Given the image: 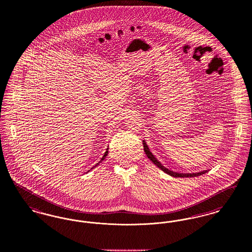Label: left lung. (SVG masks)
<instances>
[{"instance_id":"1","label":"left lung","mask_w":252,"mask_h":252,"mask_svg":"<svg viewBox=\"0 0 252 252\" xmlns=\"http://www.w3.org/2000/svg\"><path fill=\"white\" fill-rule=\"evenodd\" d=\"M143 144H144V152H145L147 158H148L155 165H157L159 169H161L164 173H166V174H168V175L171 176V177H174V178H193V177L201 176V175L206 174V173L208 172V170H204V171H200V172H197V173H180V172L172 171V170L168 169V168L165 167V166H163V165L161 164V162L157 159V158H155V156L152 154V152L150 151L149 147L147 146V144H146L144 140L143 141Z\"/></svg>"}]
</instances>
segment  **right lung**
<instances>
[{"label": "right lung", "instance_id": "add662e5", "mask_svg": "<svg viewBox=\"0 0 252 252\" xmlns=\"http://www.w3.org/2000/svg\"><path fill=\"white\" fill-rule=\"evenodd\" d=\"M108 148H107V151H106V152H105V154H104V156L102 157V158H101V160H100V161H99V162H97V163H96L95 165H94V167H95V166H97V165H98V164H99V163H100V162H101V161H103V159H105V158H106V157H107V155H108ZM94 167L92 168V169H94ZM88 172H89V171H88Z\"/></svg>", "mask_w": 252, "mask_h": 252}]
</instances>
